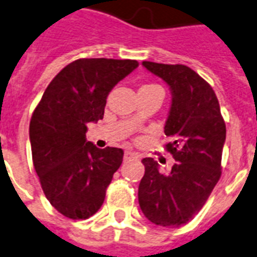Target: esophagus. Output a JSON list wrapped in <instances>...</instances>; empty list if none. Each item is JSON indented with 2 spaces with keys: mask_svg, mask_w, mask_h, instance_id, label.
Returning <instances> with one entry per match:
<instances>
[{
  "mask_svg": "<svg viewBox=\"0 0 257 257\" xmlns=\"http://www.w3.org/2000/svg\"><path fill=\"white\" fill-rule=\"evenodd\" d=\"M135 154L134 153H131V151H126L124 153V160H130V158H135Z\"/></svg>",
  "mask_w": 257,
  "mask_h": 257,
  "instance_id": "esophagus-1",
  "label": "esophagus"
}]
</instances>
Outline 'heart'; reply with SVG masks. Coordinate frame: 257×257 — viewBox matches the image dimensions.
<instances>
[{"label": "heart", "instance_id": "obj_1", "mask_svg": "<svg viewBox=\"0 0 257 257\" xmlns=\"http://www.w3.org/2000/svg\"><path fill=\"white\" fill-rule=\"evenodd\" d=\"M139 91H162V88L158 84H145L139 88ZM137 122L138 119H135V123Z\"/></svg>", "mask_w": 257, "mask_h": 257}]
</instances>
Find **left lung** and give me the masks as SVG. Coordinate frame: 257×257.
<instances>
[{
  "mask_svg": "<svg viewBox=\"0 0 257 257\" xmlns=\"http://www.w3.org/2000/svg\"><path fill=\"white\" fill-rule=\"evenodd\" d=\"M172 89V107L165 124V145L176 160L162 173L153 158H143L145 176L138 189L139 206L147 220L161 226L188 224L204 206L221 177L225 122L213 88L182 64L143 61Z\"/></svg>",
  "mask_w": 257,
  "mask_h": 257,
  "instance_id": "1",
  "label": "left lung"
}]
</instances>
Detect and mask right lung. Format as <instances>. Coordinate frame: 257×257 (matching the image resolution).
Returning <instances> with one entry per match:
<instances>
[{
    "mask_svg": "<svg viewBox=\"0 0 257 257\" xmlns=\"http://www.w3.org/2000/svg\"><path fill=\"white\" fill-rule=\"evenodd\" d=\"M137 67V60L72 61L53 77L32 114L33 166L47 200L65 217L96 213L122 165V149H97L85 133L89 122L103 119L111 89Z\"/></svg>",
    "mask_w": 257,
    "mask_h": 257,
    "instance_id": "1",
    "label": "right lung"
}]
</instances>
